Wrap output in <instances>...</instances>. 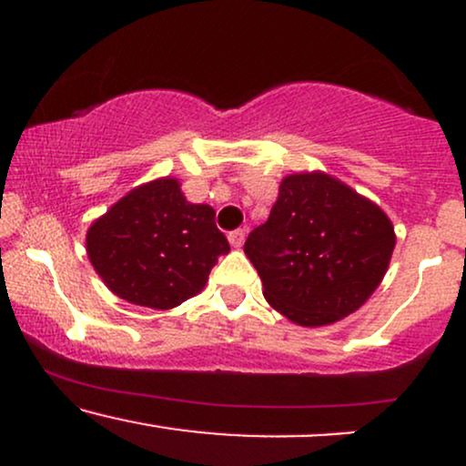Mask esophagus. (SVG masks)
Segmentation results:
<instances>
[{
  "label": "esophagus",
  "instance_id": "34e87169",
  "mask_svg": "<svg viewBox=\"0 0 466 466\" xmlns=\"http://www.w3.org/2000/svg\"><path fill=\"white\" fill-rule=\"evenodd\" d=\"M245 228H238V229H234V232H229L228 234V238H229V245H232V248H240V245L245 243Z\"/></svg>",
  "mask_w": 466,
  "mask_h": 466
}]
</instances>
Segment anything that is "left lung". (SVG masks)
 <instances>
[{
  "mask_svg": "<svg viewBox=\"0 0 466 466\" xmlns=\"http://www.w3.org/2000/svg\"><path fill=\"white\" fill-rule=\"evenodd\" d=\"M243 249L276 311L300 326H324L372 296L388 271L394 228L381 208L341 181L289 175Z\"/></svg>",
  "mask_w": 466,
  "mask_h": 466,
  "instance_id": "1",
  "label": "left lung"
}]
</instances>
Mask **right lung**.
Segmentation results:
<instances>
[{
  "instance_id": "1",
  "label": "right lung",
  "mask_w": 466,
  "mask_h": 466,
  "mask_svg": "<svg viewBox=\"0 0 466 466\" xmlns=\"http://www.w3.org/2000/svg\"><path fill=\"white\" fill-rule=\"evenodd\" d=\"M228 251L215 210L186 201L168 177L131 190L87 232L89 260L105 285L122 300L162 311L197 296Z\"/></svg>"
}]
</instances>
